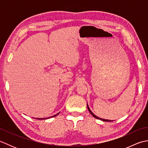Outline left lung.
I'll list each match as a JSON object with an SVG mask.
<instances>
[{"instance_id":"8db88e82","label":"left lung","mask_w":148,"mask_h":148,"mask_svg":"<svg viewBox=\"0 0 148 148\" xmlns=\"http://www.w3.org/2000/svg\"><path fill=\"white\" fill-rule=\"evenodd\" d=\"M87 108H88V111H89V112H90V114H92L94 118H95L96 119H100V120H102V121H112V120H109V119H102V118H99V117H98V116H97L96 115H95L93 114V113L92 112V111H91L90 110V109L89 108V106H88V103H87Z\"/></svg>"}]
</instances>
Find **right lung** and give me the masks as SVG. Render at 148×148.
Wrapping results in <instances>:
<instances>
[{
	"label": "right lung",
	"instance_id": "obj_1",
	"mask_svg": "<svg viewBox=\"0 0 148 148\" xmlns=\"http://www.w3.org/2000/svg\"><path fill=\"white\" fill-rule=\"evenodd\" d=\"M59 113L60 112H58V113H57V114H55V115H54V116H50V117H49V118H37L36 119H48V118H53V117H55L56 116H57V115H58L59 114Z\"/></svg>",
	"mask_w": 148,
	"mask_h": 148
}]
</instances>
